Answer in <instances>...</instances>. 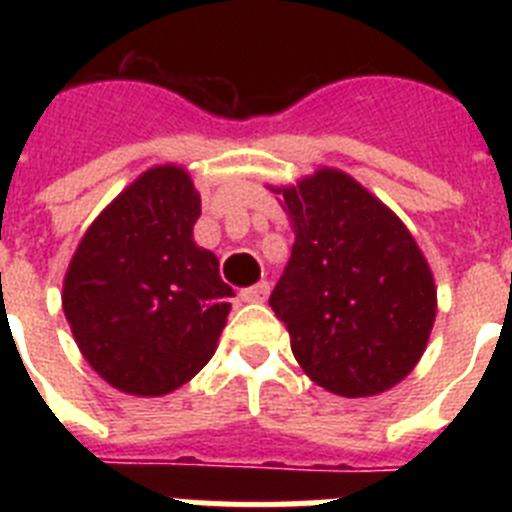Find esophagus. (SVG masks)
Returning <instances> with one entry per match:
<instances>
[{
  "instance_id": "1",
  "label": "esophagus",
  "mask_w": 512,
  "mask_h": 512,
  "mask_svg": "<svg viewBox=\"0 0 512 512\" xmlns=\"http://www.w3.org/2000/svg\"><path fill=\"white\" fill-rule=\"evenodd\" d=\"M269 292H271L269 282H256V284H251V287L241 289V300L243 302H256V305H259V302L269 300Z\"/></svg>"
}]
</instances>
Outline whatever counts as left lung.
<instances>
[{"label":"left lung","instance_id":"8db88e82","mask_svg":"<svg viewBox=\"0 0 512 512\" xmlns=\"http://www.w3.org/2000/svg\"><path fill=\"white\" fill-rule=\"evenodd\" d=\"M295 246L271 292L302 372L341 397L392 390L423 356L436 282L400 217L341 169L274 187Z\"/></svg>","mask_w":512,"mask_h":512}]
</instances>
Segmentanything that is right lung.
<instances>
[{
    "label": "right lung",
    "mask_w": 512,
    "mask_h": 512,
    "mask_svg": "<svg viewBox=\"0 0 512 512\" xmlns=\"http://www.w3.org/2000/svg\"><path fill=\"white\" fill-rule=\"evenodd\" d=\"M200 192L184 166H151L104 207L69 261L63 312L115 390L164 397L215 354L233 289L194 243Z\"/></svg>",
    "instance_id": "right-lung-1"
}]
</instances>
